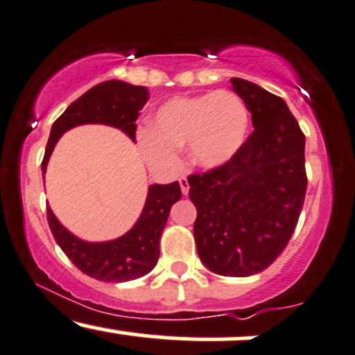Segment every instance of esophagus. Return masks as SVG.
Wrapping results in <instances>:
<instances>
[{"mask_svg":"<svg viewBox=\"0 0 355 355\" xmlns=\"http://www.w3.org/2000/svg\"><path fill=\"white\" fill-rule=\"evenodd\" d=\"M179 186H181L182 194H184V196L189 194V182H187V179H186V178H181V179H179Z\"/></svg>","mask_w":355,"mask_h":355,"instance_id":"esophagus-1","label":"esophagus"}]
</instances>
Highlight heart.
<instances>
[{
    "mask_svg": "<svg viewBox=\"0 0 355 355\" xmlns=\"http://www.w3.org/2000/svg\"><path fill=\"white\" fill-rule=\"evenodd\" d=\"M248 129L249 111L243 99L231 91H211L166 101L149 119L139 146L154 169H176V153L186 148L194 166L214 169L239 151Z\"/></svg>",
    "mask_w": 355,
    "mask_h": 355,
    "instance_id": "heart-1",
    "label": "heart"
}]
</instances>
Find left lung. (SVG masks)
Here are the masks:
<instances>
[{
	"instance_id": "obj_1",
	"label": "left lung",
	"mask_w": 355,
	"mask_h": 355,
	"mask_svg": "<svg viewBox=\"0 0 355 355\" xmlns=\"http://www.w3.org/2000/svg\"><path fill=\"white\" fill-rule=\"evenodd\" d=\"M231 83L254 131L226 164L187 182L199 259L219 276L248 277L277 259L297 226L307 189L306 136L284 99L245 79Z\"/></svg>"
}]
</instances>
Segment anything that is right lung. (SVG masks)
Here are the masks:
<instances>
[{
    "label": "right lung",
    "instance_id": "obj_1",
    "mask_svg": "<svg viewBox=\"0 0 355 355\" xmlns=\"http://www.w3.org/2000/svg\"><path fill=\"white\" fill-rule=\"evenodd\" d=\"M148 98L144 86H132L118 79L99 83L86 91L54 121L41 162L43 174L62 132L79 124L99 123L119 128L135 141L136 119ZM181 194L178 181L149 186L144 209L137 223L126 234L107 243H87L71 234L49 206L46 207L48 224L62 252L86 276L104 282L132 281L149 274L157 264L162 229L168 223L171 206L181 199Z\"/></svg>",
    "mask_w": 355,
    "mask_h": 355
}]
</instances>
